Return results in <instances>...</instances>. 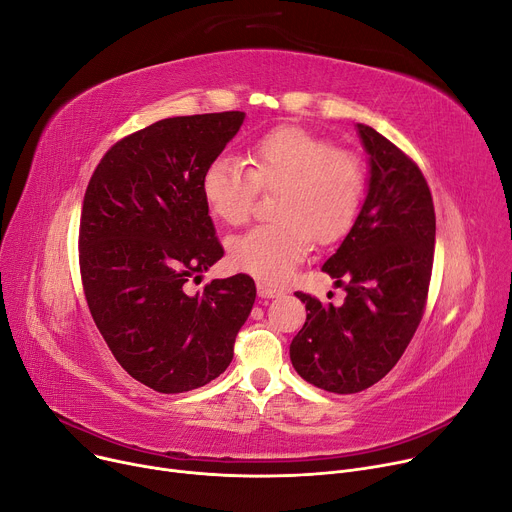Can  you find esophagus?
<instances>
[{"label":"esophagus","instance_id":"1","mask_svg":"<svg viewBox=\"0 0 512 512\" xmlns=\"http://www.w3.org/2000/svg\"><path fill=\"white\" fill-rule=\"evenodd\" d=\"M258 295L262 297V299H272V297H279L281 295V291L279 289H272V287H268V285H258Z\"/></svg>","mask_w":512,"mask_h":512}]
</instances>
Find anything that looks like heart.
Wrapping results in <instances>:
<instances>
[{
    "label": "heart",
    "mask_w": 512,
    "mask_h": 512,
    "mask_svg": "<svg viewBox=\"0 0 512 512\" xmlns=\"http://www.w3.org/2000/svg\"><path fill=\"white\" fill-rule=\"evenodd\" d=\"M246 170L229 155H219L201 180L209 211L227 225L244 223L258 188L279 190L274 215L227 242L229 262L264 285H283L313 248V235L336 242L355 221L365 188L357 155L299 127H277L248 149Z\"/></svg>",
    "instance_id": "obj_1"
}]
</instances>
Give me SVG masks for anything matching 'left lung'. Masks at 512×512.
Returning a JSON list of instances; mask_svg holds the SVG:
<instances>
[{
	"label": "left lung",
	"mask_w": 512,
	"mask_h": 512,
	"mask_svg": "<svg viewBox=\"0 0 512 512\" xmlns=\"http://www.w3.org/2000/svg\"><path fill=\"white\" fill-rule=\"evenodd\" d=\"M369 157L363 207L322 270L342 287L340 307L295 293L307 320L291 342V363L311 385L357 393L400 361L424 313L435 254V207L410 157L357 125Z\"/></svg>",
	"instance_id": "left-lung-1"
}]
</instances>
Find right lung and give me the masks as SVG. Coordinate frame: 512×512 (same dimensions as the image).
Returning a JSON list of instances; mask_svg holds the SVG:
<instances>
[{"label": "right lung", "mask_w": 512, "mask_h": 512, "mask_svg": "<svg viewBox=\"0 0 512 512\" xmlns=\"http://www.w3.org/2000/svg\"><path fill=\"white\" fill-rule=\"evenodd\" d=\"M246 112L157 121L100 160L80 221V268L92 318L114 359L139 383L182 393L219 377L248 320V274L199 281L221 256L201 180Z\"/></svg>", "instance_id": "right-lung-1"}]
</instances>
